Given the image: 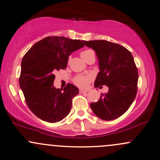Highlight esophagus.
<instances>
[{
  "instance_id": "1",
  "label": "esophagus",
  "mask_w": 160,
  "mask_h": 160,
  "mask_svg": "<svg viewBox=\"0 0 160 160\" xmlns=\"http://www.w3.org/2000/svg\"><path fill=\"white\" fill-rule=\"evenodd\" d=\"M79 92H80V93H87L88 90H82V89H80V91H79Z\"/></svg>"
}]
</instances>
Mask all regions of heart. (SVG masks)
Instances as JSON below:
<instances>
[{
    "instance_id": "obj_1",
    "label": "heart",
    "mask_w": 160,
    "mask_h": 160,
    "mask_svg": "<svg viewBox=\"0 0 160 160\" xmlns=\"http://www.w3.org/2000/svg\"><path fill=\"white\" fill-rule=\"evenodd\" d=\"M80 56L85 61H87L91 57L94 56L93 51L91 49H85L80 53ZM93 79V75L91 74L88 75H78L74 78V82L76 85L80 88H85L88 85L90 81Z\"/></svg>"
}]
</instances>
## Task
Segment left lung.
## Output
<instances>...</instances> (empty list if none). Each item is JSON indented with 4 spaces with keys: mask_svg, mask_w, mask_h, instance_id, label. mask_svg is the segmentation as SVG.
Wrapping results in <instances>:
<instances>
[{
    "mask_svg": "<svg viewBox=\"0 0 160 160\" xmlns=\"http://www.w3.org/2000/svg\"><path fill=\"white\" fill-rule=\"evenodd\" d=\"M83 42L96 51L98 58L100 72L94 86L109 88L98 102L91 103L92 111L102 120H115L129 109L138 91V73L133 57L124 46L114 42L102 40Z\"/></svg>",
    "mask_w": 160,
    "mask_h": 160,
    "instance_id": "obj_1",
    "label": "left lung"
}]
</instances>
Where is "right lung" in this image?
<instances>
[{
    "label": "right lung",
    "mask_w": 160,
    "mask_h": 160,
    "mask_svg": "<svg viewBox=\"0 0 160 160\" xmlns=\"http://www.w3.org/2000/svg\"><path fill=\"white\" fill-rule=\"evenodd\" d=\"M84 46L83 40L49 36L36 42L22 60L19 85L31 112L48 122H57L70 112L72 98L79 93L68 83L55 88V72L64 69L71 53Z\"/></svg>",
    "instance_id": "obj_1"
}]
</instances>
